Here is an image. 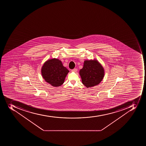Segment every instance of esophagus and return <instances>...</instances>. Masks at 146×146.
I'll use <instances>...</instances> for the list:
<instances>
[{
	"instance_id": "esophagus-1",
	"label": "esophagus",
	"mask_w": 146,
	"mask_h": 146,
	"mask_svg": "<svg viewBox=\"0 0 146 146\" xmlns=\"http://www.w3.org/2000/svg\"><path fill=\"white\" fill-rule=\"evenodd\" d=\"M77 71V68H74V69L72 70V72H76Z\"/></svg>"
}]
</instances>
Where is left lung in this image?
Masks as SVG:
<instances>
[{
	"instance_id": "left-lung-1",
	"label": "left lung",
	"mask_w": 146,
	"mask_h": 146,
	"mask_svg": "<svg viewBox=\"0 0 146 146\" xmlns=\"http://www.w3.org/2000/svg\"><path fill=\"white\" fill-rule=\"evenodd\" d=\"M79 74L83 84L87 88L92 87L102 81L105 71L98 60H85L83 68L79 71Z\"/></svg>"
}]
</instances>
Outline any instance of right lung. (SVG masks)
<instances>
[{
	"label": "right lung",
	"mask_w": 146,
	"mask_h": 146,
	"mask_svg": "<svg viewBox=\"0 0 146 146\" xmlns=\"http://www.w3.org/2000/svg\"><path fill=\"white\" fill-rule=\"evenodd\" d=\"M69 72L57 58L48 59L41 69V75L45 81L55 87L62 85Z\"/></svg>",
	"instance_id": "obj_1"
}]
</instances>
